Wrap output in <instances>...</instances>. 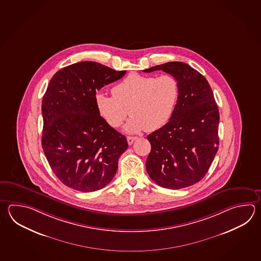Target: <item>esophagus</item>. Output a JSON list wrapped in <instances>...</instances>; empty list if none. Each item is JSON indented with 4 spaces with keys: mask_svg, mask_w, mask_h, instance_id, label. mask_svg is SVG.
<instances>
[{
    "mask_svg": "<svg viewBox=\"0 0 261 261\" xmlns=\"http://www.w3.org/2000/svg\"><path fill=\"white\" fill-rule=\"evenodd\" d=\"M136 139H137V138H135V137H127L128 144H129V145H132Z\"/></svg>",
    "mask_w": 261,
    "mask_h": 261,
    "instance_id": "obj_1",
    "label": "esophagus"
}]
</instances>
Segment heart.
<instances>
[{
	"instance_id": "1",
	"label": "heart",
	"mask_w": 261,
	"mask_h": 261,
	"mask_svg": "<svg viewBox=\"0 0 261 261\" xmlns=\"http://www.w3.org/2000/svg\"><path fill=\"white\" fill-rule=\"evenodd\" d=\"M112 96L97 93V112L112 127L117 128L127 116L123 130L128 134L156 131L170 121L179 96V86L170 74L155 77L131 73L114 85Z\"/></svg>"
}]
</instances>
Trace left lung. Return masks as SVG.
I'll return each mask as SVG.
<instances>
[{"instance_id":"obj_1","label":"left lung","mask_w":261,"mask_h":261,"mask_svg":"<svg viewBox=\"0 0 261 261\" xmlns=\"http://www.w3.org/2000/svg\"><path fill=\"white\" fill-rule=\"evenodd\" d=\"M155 70L176 78L179 96L170 121L147 137L146 169L159 186L178 190L201 180L218 152V107L206 79L190 65L167 62L143 71Z\"/></svg>"}]
</instances>
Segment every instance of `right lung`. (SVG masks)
Returning <instances> with one entry per match:
<instances>
[{
    "mask_svg": "<svg viewBox=\"0 0 261 261\" xmlns=\"http://www.w3.org/2000/svg\"><path fill=\"white\" fill-rule=\"evenodd\" d=\"M125 72L83 61L60 69L49 82L42 102V146L55 175L66 186L96 192L115 176L127 140L100 116L95 96Z\"/></svg>",
    "mask_w": 261,
    "mask_h": 261,
    "instance_id": "right-lung-1",
    "label": "right lung"
}]
</instances>
